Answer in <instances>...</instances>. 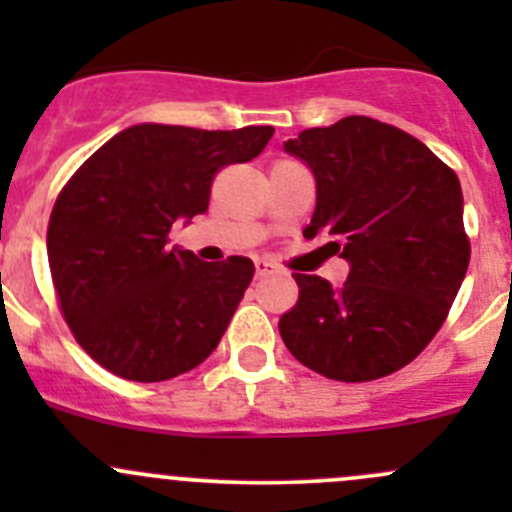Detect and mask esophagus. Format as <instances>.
Masks as SVG:
<instances>
[{
    "mask_svg": "<svg viewBox=\"0 0 512 512\" xmlns=\"http://www.w3.org/2000/svg\"><path fill=\"white\" fill-rule=\"evenodd\" d=\"M255 272H257V277H267V275H275L277 267L272 265V262H267V260H257L255 262Z\"/></svg>",
    "mask_w": 512,
    "mask_h": 512,
    "instance_id": "1",
    "label": "esophagus"
}]
</instances>
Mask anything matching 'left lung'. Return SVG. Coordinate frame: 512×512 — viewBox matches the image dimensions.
<instances>
[{"label":"left lung","mask_w":512,"mask_h":512,"mask_svg":"<svg viewBox=\"0 0 512 512\" xmlns=\"http://www.w3.org/2000/svg\"><path fill=\"white\" fill-rule=\"evenodd\" d=\"M317 180L304 237H332L349 262L334 289L294 272L299 302L280 319L282 342L334 381H374L428 347L471 262L458 175L414 136L369 116L307 128L285 143Z\"/></svg>","instance_id":"8db88e82"}]
</instances>
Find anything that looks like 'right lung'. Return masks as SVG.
Instances as JSON below:
<instances>
[{
	"label": "right lung",
	"instance_id": "obj_1",
	"mask_svg": "<svg viewBox=\"0 0 512 512\" xmlns=\"http://www.w3.org/2000/svg\"><path fill=\"white\" fill-rule=\"evenodd\" d=\"M272 133L138 123L61 188L46 230L51 282L71 334L96 364L153 384L215 352L255 265L247 257L203 262L165 242L175 220L208 210L218 170L260 156Z\"/></svg>",
	"mask_w": 512,
	"mask_h": 512
}]
</instances>
